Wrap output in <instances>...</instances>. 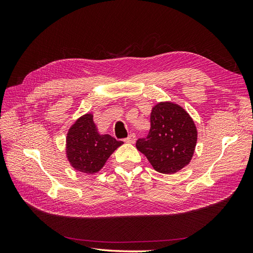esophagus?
I'll return each mask as SVG.
<instances>
[{
    "instance_id": "esophagus-1",
    "label": "esophagus",
    "mask_w": 253,
    "mask_h": 253,
    "mask_svg": "<svg viewBox=\"0 0 253 253\" xmlns=\"http://www.w3.org/2000/svg\"><path fill=\"white\" fill-rule=\"evenodd\" d=\"M135 141H136V136H135V134H131V135H128V137L126 139V142H127V143H135Z\"/></svg>"
}]
</instances>
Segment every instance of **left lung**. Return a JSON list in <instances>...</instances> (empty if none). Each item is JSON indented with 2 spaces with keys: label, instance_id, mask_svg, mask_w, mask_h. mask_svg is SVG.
<instances>
[{
  "label": "left lung",
  "instance_id": "left-lung-1",
  "mask_svg": "<svg viewBox=\"0 0 253 253\" xmlns=\"http://www.w3.org/2000/svg\"><path fill=\"white\" fill-rule=\"evenodd\" d=\"M151 128L136 148L148 158L154 170L174 174L188 166L193 157L197 128L193 119L180 105L166 101L153 106Z\"/></svg>",
  "mask_w": 253,
  "mask_h": 253
}]
</instances>
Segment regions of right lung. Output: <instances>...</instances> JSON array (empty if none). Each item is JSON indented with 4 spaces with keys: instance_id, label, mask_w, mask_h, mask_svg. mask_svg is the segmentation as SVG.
Returning <instances> with one entry per match:
<instances>
[{
    "instance_id": "1",
    "label": "right lung",
    "mask_w": 253,
    "mask_h": 253,
    "mask_svg": "<svg viewBox=\"0 0 253 253\" xmlns=\"http://www.w3.org/2000/svg\"><path fill=\"white\" fill-rule=\"evenodd\" d=\"M122 143L111 135L99 133L93 114L88 113L76 120L68 129L66 157L76 171L95 174Z\"/></svg>"
}]
</instances>
